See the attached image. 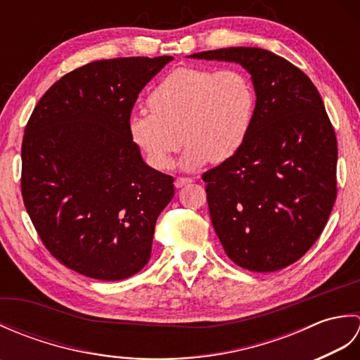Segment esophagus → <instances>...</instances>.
<instances>
[{
	"instance_id": "1",
	"label": "esophagus",
	"mask_w": 360,
	"mask_h": 360,
	"mask_svg": "<svg viewBox=\"0 0 360 360\" xmlns=\"http://www.w3.org/2000/svg\"><path fill=\"white\" fill-rule=\"evenodd\" d=\"M192 179L190 178H176V181H174V187L176 188H181V187H184V186H187V184H192Z\"/></svg>"
}]
</instances>
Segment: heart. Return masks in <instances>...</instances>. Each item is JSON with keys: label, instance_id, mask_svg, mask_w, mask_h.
Here are the masks:
<instances>
[{"label": "heart", "instance_id": "obj_1", "mask_svg": "<svg viewBox=\"0 0 360 360\" xmlns=\"http://www.w3.org/2000/svg\"><path fill=\"white\" fill-rule=\"evenodd\" d=\"M150 111H133L128 131L148 164L168 170L173 156L187 148L179 165L198 170L223 162L240 150L255 111V89L236 68H178L148 96Z\"/></svg>", "mask_w": 360, "mask_h": 360}]
</instances>
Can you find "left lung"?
Instances as JSON below:
<instances>
[{
  "label": "left lung",
  "mask_w": 360,
  "mask_h": 360,
  "mask_svg": "<svg viewBox=\"0 0 360 360\" xmlns=\"http://www.w3.org/2000/svg\"><path fill=\"white\" fill-rule=\"evenodd\" d=\"M238 63L257 102L240 150L202 174L212 224L227 257L254 272L302 258L322 233L335 201L338 141L314 83L259 48L190 56Z\"/></svg>",
  "instance_id": "1"
}]
</instances>
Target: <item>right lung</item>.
Here are the masks:
<instances>
[{"label": "right lung", "instance_id": "add662e5", "mask_svg": "<svg viewBox=\"0 0 360 360\" xmlns=\"http://www.w3.org/2000/svg\"><path fill=\"white\" fill-rule=\"evenodd\" d=\"M173 57L98 60L63 75L30 116L21 193L51 254L96 280H124L151 255L173 178L143 162L128 119L143 86Z\"/></svg>", "mask_w": 360, "mask_h": 360}]
</instances>
